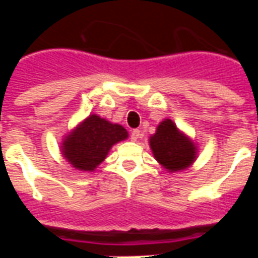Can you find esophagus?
I'll use <instances>...</instances> for the list:
<instances>
[{
    "label": "esophagus",
    "mask_w": 258,
    "mask_h": 258,
    "mask_svg": "<svg viewBox=\"0 0 258 258\" xmlns=\"http://www.w3.org/2000/svg\"><path fill=\"white\" fill-rule=\"evenodd\" d=\"M141 138V131L140 130H133V131H131V140L134 141H138Z\"/></svg>",
    "instance_id": "1"
}]
</instances>
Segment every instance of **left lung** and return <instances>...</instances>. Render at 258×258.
I'll list each match as a JSON object with an SVG mask.
<instances>
[{"label": "left lung", "mask_w": 258, "mask_h": 258, "mask_svg": "<svg viewBox=\"0 0 258 258\" xmlns=\"http://www.w3.org/2000/svg\"><path fill=\"white\" fill-rule=\"evenodd\" d=\"M153 157L168 173L189 168L198 157V146L171 118L159 123L156 133L149 137Z\"/></svg>", "instance_id": "8db88e82"}]
</instances>
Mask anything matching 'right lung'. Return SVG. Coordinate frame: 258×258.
Wrapping results in <instances>:
<instances>
[{"mask_svg": "<svg viewBox=\"0 0 258 258\" xmlns=\"http://www.w3.org/2000/svg\"><path fill=\"white\" fill-rule=\"evenodd\" d=\"M127 138L128 133L123 125L90 114L64 135L60 153L73 168L92 173L106 159L112 146Z\"/></svg>", "mask_w": 258, "mask_h": 258, "instance_id": "right-lung-1", "label": "right lung"}]
</instances>
